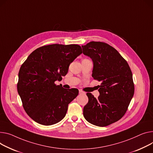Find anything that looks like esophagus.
<instances>
[{
    "label": "esophagus",
    "mask_w": 153,
    "mask_h": 153,
    "mask_svg": "<svg viewBox=\"0 0 153 153\" xmlns=\"http://www.w3.org/2000/svg\"><path fill=\"white\" fill-rule=\"evenodd\" d=\"M79 94H83L84 92H83V91H82V90H79Z\"/></svg>",
    "instance_id": "obj_1"
}]
</instances>
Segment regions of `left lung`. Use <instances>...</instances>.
<instances>
[{
	"mask_svg": "<svg viewBox=\"0 0 153 153\" xmlns=\"http://www.w3.org/2000/svg\"><path fill=\"white\" fill-rule=\"evenodd\" d=\"M82 47L94 62L92 77L101 83L98 98L87 93L88 101L83 114L90 124L108 126L124 116L134 96L131 71L127 61L106 43L91 41Z\"/></svg>",
	"mask_w": 153,
	"mask_h": 153,
	"instance_id": "obj_1",
	"label": "left lung"
}]
</instances>
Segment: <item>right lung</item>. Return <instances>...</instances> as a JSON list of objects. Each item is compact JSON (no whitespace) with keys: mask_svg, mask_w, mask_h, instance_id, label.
I'll return each instance as SVG.
<instances>
[{"mask_svg":"<svg viewBox=\"0 0 153 153\" xmlns=\"http://www.w3.org/2000/svg\"><path fill=\"white\" fill-rule=\"evenodd\" d=\"M82 53L76 44L44 45L33 51L22 65L18 92L26 113L36 123L51 126L66 116L79 90H66L55 82L66 76L71 63Z\"/></svg>","mask_w":153,"mask_h":153,"instance_id":"right-lung-1","label":"right lung"}]
</instances>
